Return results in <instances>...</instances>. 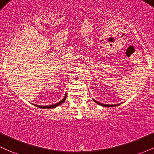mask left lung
Instances as JSON below:
<instances>
[{"instance_id":"1","label":"left lung","mask_w":154,"mask_h":154,"mask_svg":"<svg viewBox=\"0 0 154 154\" xmlns=\"http://www.w3.org/2000/svg\"><path fill=\"white\" fill-rule=\"evenodd\" d=\"M94 101L96 103H97V104L100 105V106H105V107H115V106H119V104H116V105H106V104H103V103H99V102L96 101V100H94Z\"/></svg>"}]
</instances>
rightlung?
Listing matches in <instances>:
<instances>
[{"label": "right lung", "mask_w": 154, "mask_h": 154, "mask_svg": "<svg viewBox=\"0 0 154 154\" xmlns=\"http://www.w3.org/2000/svg\"><path fill=\"white\" fill-rule=\"evenodd\" d=\"M66 94H65V97H63V100H61V101H60L59 103H56V104L51 105V106H37V105H36V106H35L38 107V108H56L57 106H60V105H61L63 103H64L65 100H66Z\"/></svg>", "instance_id": "1"}]
</instances>
